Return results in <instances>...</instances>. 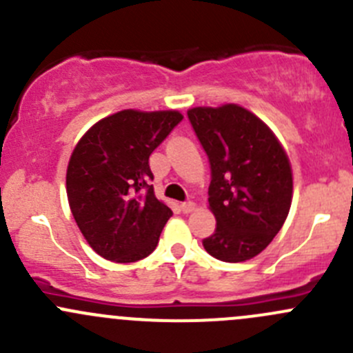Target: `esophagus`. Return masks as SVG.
I'll return each instance as SVG.
<instances>
[{
    "label": "esophagus",
    "mask_w": 353,
    "mask_h": 353,
    "mask_svg": "<svg viewBox=\"0 0 353 353\" xmlns=\"http://www.w3.org/2000/svg\"><path fill=\"white\" fill-rule=\"evenodd\" d=\"M194 208H196V205H194L193 201H186V203H183V205H181V210H183L184 213H191Z\"/></svg>",
    "instance_id": "obj_1"
}]
</instances>
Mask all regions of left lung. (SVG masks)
Segmentation results:
<instances>
[{"label": "left lung", "instance_id": "8db88e82", "mask_svg": "<svg viewBox=\"0 0 353 353\" xmlns=\"http://www.w3.org/2000/svg\"><path fill=\"white\" fill-rule=\"evenodd\" d=\"M212 169L215 234L203 248L220 261L258 256L285 222L292 203L290 160L273 131L237 104L188 110Z\"/></svg>", "mask_w": 353, "mask_h": 353}]
</instances>
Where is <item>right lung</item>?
<instances>
[{
    "label": "right lung",
    "mask_w": 353,
    "mask_h": 353,
    "mask_svg": "<svg viewBox=\"0 0 353 353\" xmlns=\"http://www.w3.org/2000/svg\"><path fill=\"white\" fill-rule=\"evenodd\" d=\"M181 121L177 110L124 109L95 123L74 147L66 170L68 203L102 258L133 263L159 244L172 210L155 198L148 159Z\"/></svg>",
    "instance_id": "obj_1"
}]
</instances>
